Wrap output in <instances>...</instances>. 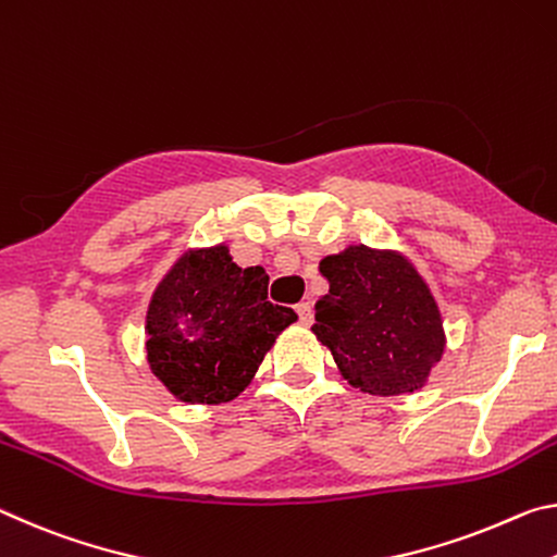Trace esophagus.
<instances>
[{"instance_id":"obj_1","label":"esophagus","mask_w":557,"mask_h":557,"mask_svg":"<svg viewBox=\"0 0 557 557\" xmlns=\"http://www.w3.org/2000/svg\"><path fill=\"white\" fill-rule=\"evenodd\" d=\"M296 313H298V321L304 325L313 323V304H308V300H304V304L296 306Z\"/></svg>"}]
</instances>
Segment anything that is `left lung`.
Returning a JSON list of instances; mask_svg holds the SVG:
<instances>
[{
	"label": "left lung",
	"instance_id": "obj_1",
	"mask_svg": "<svg viewBox=\"0 0 557 557\" xmlns=\"http://www.w3.org/2000/svg\"><path fill=\"white\" fill-rule=\"evenodd\" d=\"M327 296L313 333L343 377L370 395H403L426 382L444 352L442 318L430 288L399 253L350 246L321 261Z\"/></svg>",
	"mask_w": 557,
	"mask_h": 557
}]
</instances>
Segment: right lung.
I'll return each mask as SVG.
<instances>
[{
  "label": "right lung",
  "instance_id": "add662e5",
  "mask_svg": "<svg viewBox=\"0 0 557 557\" xmlns=\"http://www.w3.org/2000/svg\"><path fill=\"white\" fill-rule=\"evenodd\" d=\"M269 273L239 269L226 246L185 253L154 290L148 360L182 403L216 405L239 395L294 308L273 306Z\"/></svg>",
  "mask_w": 557,
  "mask_h": 557
}]
</instances>
